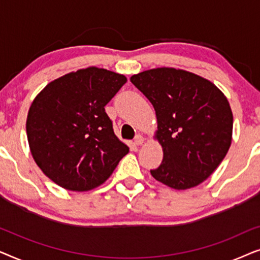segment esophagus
Segmentation results:
<instances>
[{
	"mask_svg": "<svg viewBox=\"0 0 260 260\" xmlns=\"http://www.w3.org/2000/svg\"><path fill=\"white\" fill-rule=\"evenodd\" d=\"M143 141H144V137L142 136V135H137V136L135 137V140H134L135 144H136V145H141L142 143H143Z\"/></svg>",
	"mask_w": 260,
	"mask_h": 260,
	"instance_id": "1",
	"label": "esophagus"
}]
</instances>
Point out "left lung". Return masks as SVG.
I'll return each mask as SVG.
<instances>
[{"label":"left lung","instance_id":"left-lung-1","mask_svg":"<svg viewBox=\"0 0 260 260\" xmlns=\"http://www.w3.org/2000/svg\"><path fill=\"white\" fill-rule=\"evenodd\" d=\"M130 81L149 99L157 117L163 161L152 177L174 189L207 179L229 151L233 115L229 101L211 81L182 70L161 67Z\"/></svg>","mask_w":260,"mask_h":260}]
</instances>
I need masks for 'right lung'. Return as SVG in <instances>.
<instances>
[{"label": "right lung", "instance_id": "add662e5", "mask_svg": "<svg viewBox=\"0 0 260 260\" xmlns=\"http://www.w3.org/2000/svg\"><path fill=\"white\" fill-rule=\"evenodd\" d=\"M126 83L122 74L88 67L49 83L31 103V155L53 182L85 191L105 182L129 152L113 133L105 105Z\"/></svg>", "mask_w": 260, "mask_h": 260}]
</instances>
